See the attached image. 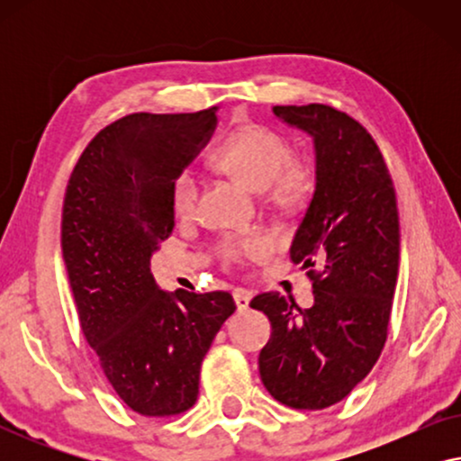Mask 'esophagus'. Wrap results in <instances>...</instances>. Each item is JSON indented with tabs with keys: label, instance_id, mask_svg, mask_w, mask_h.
<instances>
[{
	"label": "esophagus",
	"instance_id": "1",
	"mask_svg": "<svg viewBox=\"0 0 461 461\" xmlns=\"http://www.w3.org/2000/svg\"><path fill=\"white\" fill-rule=\"evenodd\" d=\"M232 298H235L237 311H248L249 300H251L249 292H245V289H235V292H232Z\"/></svg>",
	"mask_w": 461,
	"mask_h": 461
}]
</instances>
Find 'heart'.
Instances as JSON below:
<instances>
[{
	"label": "heart",
	"mask_w": 461,
	"mask_h": 461,
	"mask_svg": "<svg viewBox=\"0 0 461 461\" xmlns=\"http://www.w3.org/2000/svg\"><path fill=\"white\" fill-rule=\"evenodd\" d=\"M213 167L232 176L279 212H295L311 199L314 174L304 161L294 159L292 144L279 131L267 125H243L212 153ZM199 197V180L193 169H180L169 185V203L178 216L194 212ZM267 249L260 237H248L226 245V256L239 260L258 256Z\"/></svg>",
	"instance_id": "b5f03b06"
}]
</instances>
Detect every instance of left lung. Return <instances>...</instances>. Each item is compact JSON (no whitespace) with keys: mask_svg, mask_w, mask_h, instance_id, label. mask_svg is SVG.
Wrapping results in <instances>:
<instances>
[{"mask_svg":"<svg viewBox=\"0 0 461 461\" xmlns=\"http://www.w3.org/2000/svg\"><path fill=\"white\" fill-rule=\"evenodd\" d=\"M273 113L314 142V194L289 249L312 281L314 304L300 308L276 292L251 300L273 327L258 365L283 405L325 409L350 394L386 342L399 276V210L386 161L357 119L327 104Z\"/></svg>","mask_w":461,"mask_h":461,"instance_id":"1","label":"left lung"}]
</instances>
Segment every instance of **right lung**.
<instances>
[{
	"label": "right lung",
	"mask_w": 461,
	"mask_h": 461,
	"mask_svg": "<svg viewBox=\"0 0 461 461\" xmlns=\"http://www.w3.org/2000/svg\"><path fill=\"white\" fill-rule=\"evenodd\" d=\"M216 111L117 119L67 185L62 258L81 331L119 399L149 418L194 405L203 357L237 308L229 292H163L150 273L174 229L169 185L210 142Z\"/></svg>",
	"instance_id": "right-lung-1"
}]
</instances>
